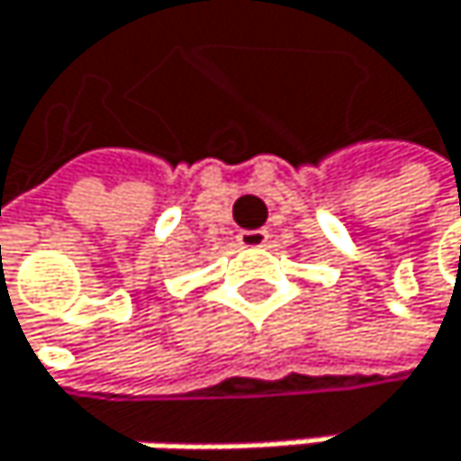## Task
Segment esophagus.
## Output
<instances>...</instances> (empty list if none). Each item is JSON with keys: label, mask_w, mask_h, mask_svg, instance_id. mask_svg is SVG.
Listing matches in <instances>:
<instances>
[{"label": "esophagus", "mask_w": 461, "mask_h": 461, "mask_svg": "<svg viewBox=\"0 0 461 461\" xmlns=\"http://www.w3.org/2000/svg\"><path fill=\"white\" fill-rule=\"evenodd\" d=\"M238 243L240 249H262L268 243V232H265V229H243L238 235Z\"/></svg>", "instance_id": "obj_1"}]
</instances>
